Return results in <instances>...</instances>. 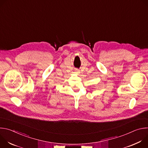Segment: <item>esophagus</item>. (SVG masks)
Instances as JSON below:
<instances>
[{
    "label": "esophagus",
    "instance_id": "34e87169",
    "mask_svg": "<svg viewBox=\"0 0 148 148\" xmlns=\"http://www.w3.org/2000/svg\"><path fill=\"white\" fill-rule=\"evenodd\" d=\"M75 73H77V74H78V73H79V70H77L76 71H75Z\"/></svg>",
    "mask_w": 148,
    "mask_h": 148
}]
</instances>
